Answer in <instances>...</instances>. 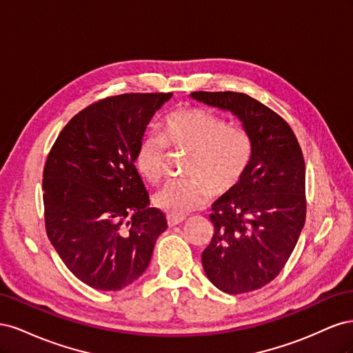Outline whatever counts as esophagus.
Masks as SVG:
<instances>
[{"instance_id": "obj_1", "label": "esophagus", "mask_w": 353, "mask_h": 353, "mask_svg": "<svg viewBox=\"0 0 353 353\" xmlns=\"http://www.w3.org/2000/svg\"><path fill=\"white\" fill-rule=\"evenodd\" d=\"M185 221V216H179V215H168V225L169 227H175L179 225L181 222Z\"/></svg>"}]
</instances>
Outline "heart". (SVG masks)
Returning <instances> with one entry per match:
<instances>
[{
    "mask_svg": "<svg viewBox=\"0 0 353 353\" xmlns=\"http://www.w3.org/2000/svg\"><path fill=\"white\" fill-rule=\"evenodd\" d=\"M170 145L190 152L185 175L169 181L153 196V205L169 215H185L205 205L209 194H228L236 188L253 156L250 134L215 113L181 108L169 113L163 134L148 131L138 143L135 166L145 179L157 183L163 176Z\"/></svg>",
    "mask_w": 353,
    "mask_h": 353,
    "instance_id": "obj_1",
    "label": "heart"
}]
</instances>
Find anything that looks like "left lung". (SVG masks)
I'll return each instance as SVG.
<instances>
[{
	"mask_svg": "<svg viewBox=\"0 0 353 353\" xmlns=\"http://www.w3.org/2000/svg\"><path fill=\"white\" fill-rule=\"evenodd\" d=\"M191 99L230 112L253 140L240 184L212 205L215 227L201 263L210 283L228 294L258 290L281 272L306 216L305 160L281 116L241 92H191Z\"/></svg>",
	"mask_w": 353,
	"mask_h": 353,
	"instance_id": "8db88e82",
	"label": "left lung"
}]
</instances>
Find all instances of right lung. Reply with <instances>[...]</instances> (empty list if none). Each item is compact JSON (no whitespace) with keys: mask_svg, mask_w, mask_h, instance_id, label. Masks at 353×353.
<instances>
[{"mask_svg":"<svg viewBox=\"0 0 353 353\" xmlns=\"http://www.w3.org/2000/svg\"><path fill=\"white\" fill-rule=\"evenodd\" d=\"M172 92L122 94L83 109L63 128L44 168L47 236L70 272L116 292L150 263L165 213L135 168L138 143Z\"/></svg>","mask_w":353,"mask_h":353,"instance_id":"obj_1","label":"right lung"}]
</instances>
